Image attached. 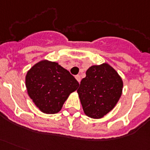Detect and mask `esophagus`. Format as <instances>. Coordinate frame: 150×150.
Instances as JSON below:
<instances>
[{"label":"esophagus","mask_w":150,"mask_h":150,"mask_svg":"<svg viewBox=\"0 0 150 150\" xmlns=\"http://www.w3.org/2000/svg\"><path fill=\"white\" fill-rule=\"evenodd\" d=\"M75 79H77V81H78L79 83H80V80H81V78H80V75H76L75 76Z\"/></svg>","instance_id":"obj_1"}]
</instances>
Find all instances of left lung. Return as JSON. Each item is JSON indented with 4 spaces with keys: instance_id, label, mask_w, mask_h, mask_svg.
Masks as SVG:
<instances>
[{
    "instance_id": "obj_1",
    "label": "left lung",
    "mask_w": 150,
    "mask_h": 150,
    "mask_svg": "<svg viewBox=\"0 0 150 150\" xmlns=\"http://www.w3.org/2000/svg\"><path fill=\"white\" fill-rule=\"evenodd\" d=\"M122 88V79L110 64L90 67L77 90L85 115L95 119L104 117L115 108Z\"/></svg>"
}]
</instances>
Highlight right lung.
<instances>
[{
    "instance_id": "obj_1",
    "label": "right lung",
    "mask_w": 150,
    "mask_h": 150,
    "mask_svg": "<svg viewBox=\"0 0 150 150\" xmlns=\"http://www.w3.org/2000/svg\"><path fill=\"white\" fill-rule=\"evenodd\" d=\"M28 95L44 114H56L72 92L78 81L58 63L43 59L34 64L25 76Z\"/></svg>"
}]
</instances>
